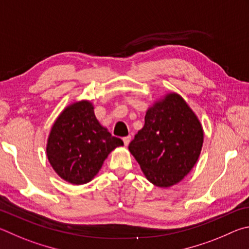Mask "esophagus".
<instances>
[{
	"label": "esophagus",
	"instance_id": "obj_1",
	"mask_svg": "<svg viewBox=\"0 0 249 249\" xmlns=\"http://www.w3.org/2000/svg\"><path fill=\"white\" fill-rule=\"evenodd\" d=\"M122 141H124V145L127 146V145H129V143H130V141H131V137L130 136H128V137H124V139H122Z\"/></svg>",
	"mask_w": 249,
	"mask_h": 249
}]
</instances>
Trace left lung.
<instances>
[{"mask_svg":"<svg viewBox=\"0 0 249 249\" xmlns=\"http://www.w3.org/2000/svg\"><path fill=\"white\" fill-rule=\"evenodd\" d=\"M203 130L181 96L166 95L149 108L129 151L152 184L171 187L188 174L201 152Z\"/></svg>","mask_w":249,"mask_h":249,"instance_id":"obj_1","label":"left lung"}]
</instances>
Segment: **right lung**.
<instances>
[{
    "instance_id": "add662e5",
    "label": "right lung",
    "mask_w": 249,
    "mask_h": 249,
    "mask_svg": "<svg viewBox=\"0 0 249 249\" xmlns=\"http://www.w3.org/2000/svg\"><path fill=\"white\" fill-rule=\"evenodd\" d=\"M124 145L96 119L90 102L70 105L55 120L48 138L47 156L54 172L73 185L90 181L108 154Z\"/></svg>"
}]
</instances>
